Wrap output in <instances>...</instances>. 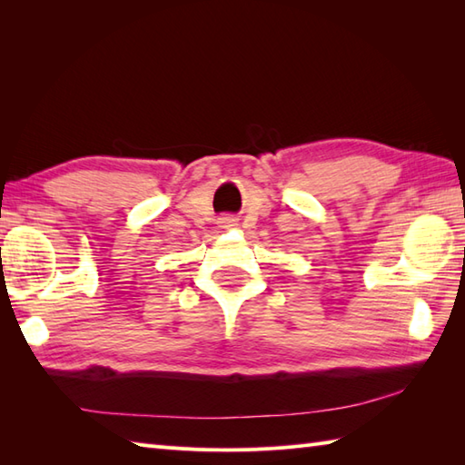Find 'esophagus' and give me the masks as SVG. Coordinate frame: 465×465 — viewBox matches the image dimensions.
<instances>
[{
	"mask_svg": "<svg viewBox=\"0 0 465 465\" xmlns=\"http://www.w3.org/2000/svg\"><path fill=\"white\" fill-rule=\"evenodd\" d=\"M230 222H232V220H223V223H227V225H230Z\"/></svg>",
	"mask_w": 465,
	"mask_h": 465,
	"instance_id": "34e87169",
	"label": "esophagus"
}]
</instances>
